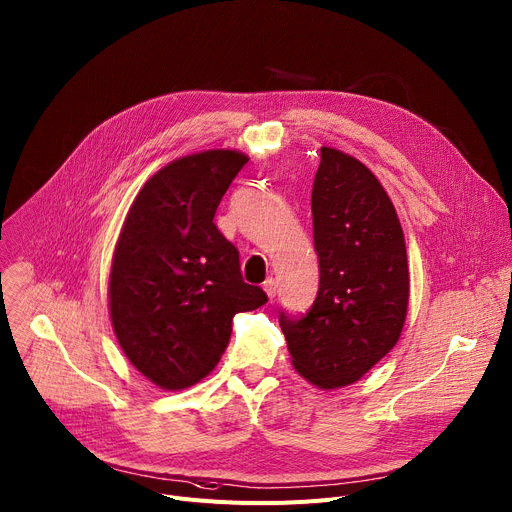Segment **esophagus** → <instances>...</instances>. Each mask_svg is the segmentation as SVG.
<instances>
[{"instance_id": "1", "label": "esophagus", "mask_w": 512, "mask_h": 512, "mask_svg": "<svg viewBox=\"0 0 512 512\" xmlns=\"http://www.w3.org/2000/svg\"><path fill=\"white\" fill-rule=\"evenodd\" d=\"M263 290H265V294H267L269 298H274V296H276V280H274V278H267V280L263 282Z\"/></svg>"}]
</instances>
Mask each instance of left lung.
<instances>
[{"label":"left lung","instance_id":"1","mask_svg":"<svg viewBox=\"0 0 512 512\" xmlns=\"http://www.w3.org/2000/svg\"><path fill=\"white\" fill-rule=\"evenodd\" d=\"M319 290L302 315L280 311L294 368L321 389L358 381L401 335L410 276L399 218L370 170L321 148L313 185Z\"/></svg>","mask_w":512,"mask_h":512}]
</instances>
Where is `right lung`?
Returning <instances> with one entry per match:
<instances>
[{"label":"right lung","mask_w":512,"mask_h":512,"mask_svg":"<svg viewBox=\"0 0 512 512\" xmlns=\"http://www.w3.org/2000/svg\"><path fill=\"white\" fill-rule=\"evenodd\" d=\"M249 158L210 150L170 162L144 185L115 247L109 298L119 344L162 389L195 385L220 362L232 317L267 294L243 280L218 230L220 201Z\"/></svg>","instance_id":"right-lung-1"}]
</instances>
